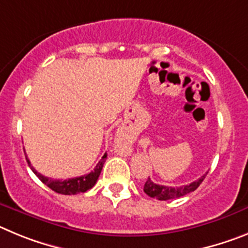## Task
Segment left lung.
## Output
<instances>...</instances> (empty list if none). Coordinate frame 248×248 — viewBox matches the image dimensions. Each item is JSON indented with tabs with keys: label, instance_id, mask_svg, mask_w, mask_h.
<instances>
[{
	"label": "left lung",
	"instance_id": "1",
	"mask_svg": "<svg viewBox=\"0 0 248 248\" xmlns=\"http://www.w3.org/2000/svg\"><path fill=\"white\" fill-rule=\"evenodd\" d=\"M207 174V173H206ZM206 174L202 175L198 180L190 183L188 185H182V186H178V188H174V186H164V185L155 184L151 180V178H148L144 184V193L147 194L151 198H155L158 200H170V199H178V198H182V196L186 195V194L191 193L195 189H198L200 184L202 183V180L205 179Z\"/></svg>",
	"mask_w": 248,
	"mask_h": 248
}]
</instances>
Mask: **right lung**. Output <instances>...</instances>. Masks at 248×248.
Here are the masks:
<instances>
[{"mask_svg":"<svg viewBox=\"0 0 248 248\" xmlns=\"http://www.w3.org/2000/svg\"><path fill=\"white\" fill-rule=\"evenodd\" d=\"M26 159L27 162H28V166H30L31 169L33 170V173H34L35 175L41 179V182L44 183L48 188L54 190L55 193L63 194V195H75V194L85 193L86 190L91 189L93 185L96 184L100 173H101L102 170V167H104L105 159H106V153H105L104 157L101 158V160L97 163V166L95 167V169H93V171H90L89 174H85V175H81V177L70 178V179H65V180L52 179V178L44 177L43 174L38 173V171L33 168L30 159L27 158V155H26Z\"/></svg>","mask_w":248,"mask_h":248,"instance_id":"right-lung-1","label":"right lung"}]
</instances>
